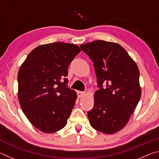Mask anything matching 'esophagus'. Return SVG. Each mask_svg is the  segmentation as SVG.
<instances>
[{
	"instance_id": "1",
	"label": "esophagus",
	"mask_w": 159,
	"mask_h": 159,
	"mask_svg": "<svg viewBox=\"0 0 159 159\" xmlns=\"http://www.w3.org/2000/svg\"><path fill=\"white\" fill-rule=\"evenodd\" d=\"M85 95V92H82V91H78L77 92V95H78V98H82L83 96H84Z\"/></svg>"
}]
</instances>
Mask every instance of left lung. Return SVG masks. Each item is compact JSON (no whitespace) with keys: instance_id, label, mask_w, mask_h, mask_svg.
<instances>
[{"instance_id":"1","label":"left lung","mask_w":159,"mask_h":159,"mask_svg":"<svg viewBox=\"0 0 159 159\" xmlns=\"http://www.w3.org/2000/svg\"><path fill=\"white\" fill-rule=\"evenodd\" d=\"M94 63L99 90L88 112L92 127L114 134L127 124L141 97L139 71L121 45L102 40L80 45Z\"/></svg>"}]
</instances>
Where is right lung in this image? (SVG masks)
Here are the masks:
<instances>
[{"instance_id": "obj_1", "label": "right lung", "mask_w": 159, "mask_h": 159, "mask_svg": "<svg viewBox=\"0 0 159 159\" xmlns=\"http://www.w3.org/2000/svg\"><path fill=\"white\" fill-rule=\"evenodd\" d=\"M80 52L76 45L55 42L31 51L19 69L18 99L24 114L38 130L62 129L77 94L67 87L68 67Z\"/></svg>"}]
</instances>
